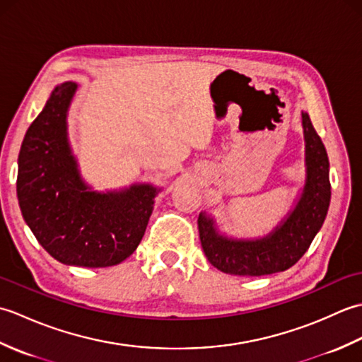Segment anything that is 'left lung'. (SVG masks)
Here are the masks:
<instances>
[{"instance_id": "obj_1", "label": "left lung", "mask_w": 362, "mask_h": 362, "mask_svg": "<svg viewBox=\"0 0 362 362\" xmlns=\"http://www.w3.org/2000/svg\"><path fill=\"white\" fill-rule=\"evenodd\" d=\"M306 143V183L294 211L274 233L257 241H233L216 233L213 219L199 214V235L206 259L221 272L243 276H259L283 272L305 255L324 224L332 185L325 146L311 124L308 113H302Z\"/></svg>"}]
</instances>
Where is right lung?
Instances as JSON below:
<instances>
[{
  "instance_id": "1",
  "label": "right lung",
  "mask_w": 362,
  "mask_h": 362,
  "mask_svg": "<svg viewBox=\"0 0 362 362\" xmlns=\"http://www.w3.org/2000/svg\"><path fill=\"white\" fill-rule=\"evenodd\" d=\"M76 87L65 82L54 88L28 129L18 156V204L52 258L71 266H115L140 244L157 189L134 185L99 194L83 185L66 140V110Z\"/></svg>"
}]
</instances>
